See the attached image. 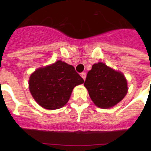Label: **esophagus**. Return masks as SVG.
Here are the masks:
<instances>
[{"instance_id": "esophagus-1", "label": "esophagus", "mask_w": 151, "mask_h": 151, "mask_svg": "<svg viewBox=\"0 0 151 151\" xmlns=\"http://www.w3.org/2000/svg\"><path fill=\"white\" fill-rule=\"evenodd\" d=\"M81 77H83V80H85V78H86V73H85V72H83V73H81Z\"/></svg>"}]
</instances>
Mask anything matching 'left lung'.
Returning a JSON list of instances; mask_svg holds the SVG:
<instances>
[{
	"label": "left lung",
	"mask_w": 151,
	"mask_h": 151,
	"mask_svg": "<svg viewBox=\"0 0 151 151\" xmlns=\"http://www.w3.org/2000/svg\"><path fill=\"white\" fill-rule=\"evenodd\" d=\"M84 85L93 102L102 109L116 105L128 92L127 81L123 73L101 62L93 65Z\"/></svg>",
	"instance_id": "obj_1"
}]
</instances>
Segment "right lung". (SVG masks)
Listing matches in <instances>:
<instances>
[{"mask_svg": "<svg viewBox=\"0 0 151 151\" xmlns=\"http://www.w3.org/2000/svg\"><path fill=\"white\" fill-rule=\"evenodd\" d=\"M83 83L74 66L58 60L32 73L28 84L32 96L41 106L57 109L66 104L74 87Z\"/></svg>", "mask_w": 151, "mask_h": 151, "instance_id": "obj_1", "label": "right lung"}]
</instances>
